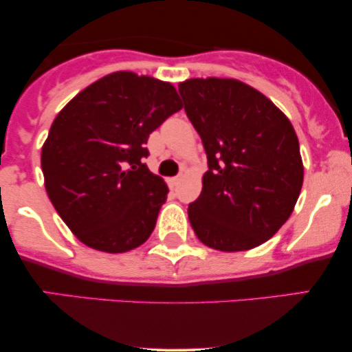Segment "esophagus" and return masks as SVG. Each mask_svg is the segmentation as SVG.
<instances>
[{"instance_id":"34e87169","label":"esophagus","mask_w":352,"mask_h":352,"mask_svg":"<svg viewBox=\"0 0 352 352\" xmlns=\"http://www.w3.org/2000/svg\"><path fill=\"white\" fill-rule=\"evenodd\" d=\"M179 180H180L179 177H172V179H168V185H170V187L173 188L177 184H179Z\"/></svg>"}]
</instances>
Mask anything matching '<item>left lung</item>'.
<instances>
[{"instance_id":"8db88e82","label":"left lung","mask_w":352,"mask_h":352,"mask_svg":"<svg viewBox=\"0 0 352 352\" xmlns=\"http://www.w3.org/2000/svg\"><path fill=\"white\" fill-rule=\"evenodd\" d=\"M208 170L188 220L201 243L243 252L265 243L293 213L302 185L300 142L268 98L236 79L179 84Z\"/></svg>"}]
</instances>
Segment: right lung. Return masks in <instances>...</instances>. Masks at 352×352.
<instances>
[{
  "instance_id": "obj_1",
  "label": "right lung",
  "mask_w": 352,
  "mask_h": 352,
  "mask_svg": "<svg viewBox=\"0 0 352 352\" xmlns=\"http://www.w3.org/2000/svg\"><path fill=\"white\" fill-rule=\"evenodd\" d=\"M182 107L172 84L120 71L80 91L56 117L41 152L44 185L84 245L124 253L151 236L168 188L142 164L145 144Z\"/></svg>"
}]
</instances>
